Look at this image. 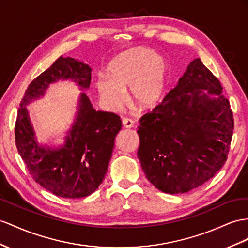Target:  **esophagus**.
<instances>
[{
	"label": "esophagus",
	"instance_id": "34e87169",
	"mask_svg": "<svg viewBox=\"0 0 248 248\" xmlns=\"http://www.w3.org/2000/svg\"><path fill=\"white\" fill-rule=\"evenodd\" d=\"M123 125L124 126V128H128V129H131L134 126V122H133L132 119L130 118H124L123 119Z\"/></svg>",
	"mask_w": 248,
	"mask_h": 248
}]
</instances>
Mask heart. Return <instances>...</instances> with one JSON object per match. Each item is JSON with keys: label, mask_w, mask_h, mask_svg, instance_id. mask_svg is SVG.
Here are the masks:
<instances>
[{"label": "heart", "mask_w": 248, "mask_h": 248, "mask_svg": "<svg viewBox=\"0 0 248 248\" xmlns=\"http://www.w3.org/2000/svg\"><path fill=\"white\" fill-rule=\"evenodd\" d=\"M167 78L168 62L163 56L151 49L135 48L113 59L107 75H98L95 85L101 100L112 110L124 105L126 89L132 103L147 110L160 103Z\"/></svg>", "instance_id": "b5f03b06"}]
</instances>
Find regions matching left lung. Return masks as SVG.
I'll return each mask as SVG.
<instances>
[{
	"label": "left lung",
	"mask_w": 248,
	"mask_h": 248,
	"mask_svg": "<svg viewBox=\"0 0 248 248\" xmlns=\"http://www.w3.org/2000/svg\"><path fill=\"white\" fill-rule=\"evenodd\" d=\"M137 156L148 180L168 194L202 186L224 166L233 131L230 101L200 59L162 103L139 119Z\"/></svg>",
	"instance_id": "obj_1"
}]
</instances>
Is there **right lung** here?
<instances>
[{"label":"right lung","mask_w":248,"mask_h":248,"mask_svg":"<svg viewBox=\"0 0 248 248\" xmlns=\"http://www.w3.org/2000/svg\"><path fill=\"white\" fill-rule=\"evenodd\" d=\"M92 69L72 58H59L30 82L20 104L16 122V143L33 180L62 198H82L103 182L122 119L111 112L94 110L86 93H80L78 114L60 148L36 140L26 106L44 96L50 84L70 79L81 90L90 87Z\"/></svg>","instance_id":"right-lung-1"}]
</instances>
